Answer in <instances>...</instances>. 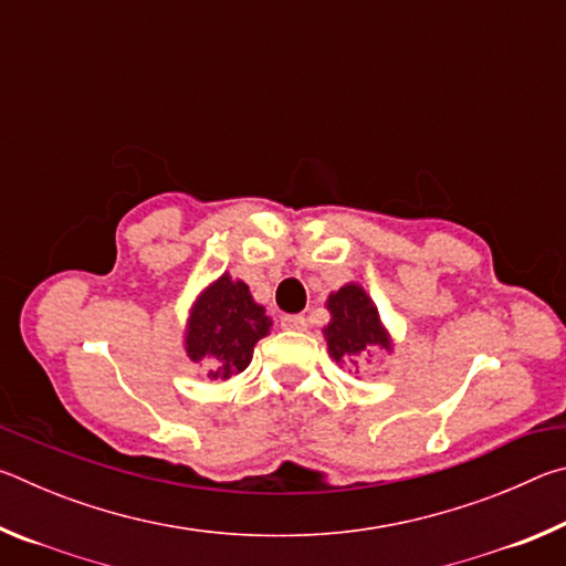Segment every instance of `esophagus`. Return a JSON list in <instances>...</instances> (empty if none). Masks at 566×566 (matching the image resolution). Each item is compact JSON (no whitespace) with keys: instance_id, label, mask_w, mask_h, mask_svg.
<instances>
[{"instance_id":"1","label":"esophagus","mask_w":566,"mask_h":566,"mask_svg":"<svg viewBox=\"0 0 566 566\" xmlns=\"http://www.w3.org/2000/svg\"><path fill=\"white\" fill-rule=\"evenodd\" d=\"M282 329L304 332L306 329V319L302 317V314H290V317H282Z\"/></svg>"}]
</instances>
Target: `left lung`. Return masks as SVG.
Here are the masks:
<instances>
[{
	"label": "left lung",
	"instance_id": "left-lung-1",
	"mask_svg": "<svg viewBox=\"0 0 566 566\" xmlns=\"http://www.w3.org/2000/svg\"><path fill=\"white\" fill-rule=\"evenodd\" d=\"M332 319L324 327L329 357L337 364L361 367L375 349H391V337L379 319V312L369 294L359 284H344L327 300Z\"/></svg>",
	"mask_w": 566,
	"mask_h": 566
}]
</instances>
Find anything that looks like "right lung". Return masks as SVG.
Segmentation results:
<instances>
[{
	"label": "right lung",
	"mask_w": 566,
	"mask_h": 566,
	"mask_svg": "<svg viewBox=\"0 0 566 566\" xmlns=\"http://www.w3.org/2000/svg\"><path fill=\"white\" fill-rule=\"evenodd\" d=\"M272 319L256 304L242 280L222 274L191 304L185 349L202 364L209 379H229L252 361L254 344L270 334Z\"/></svg>",
	"instance_id": "right-lung-1"
}]
</instances>
